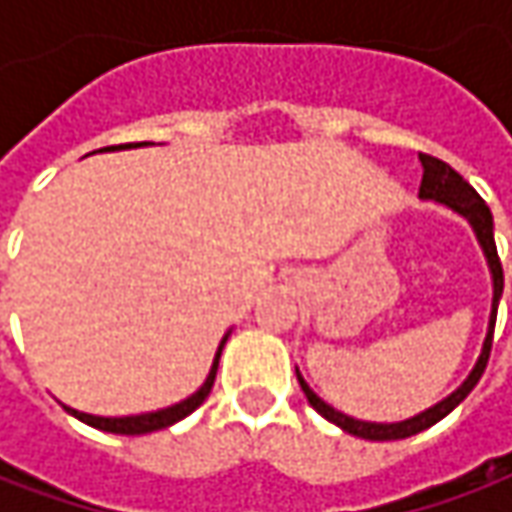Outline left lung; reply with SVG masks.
I'll use <instances>...</instances> for the list:
<instances>
[{
  "instance_id": "obj_1",
  "label": "left lung",
  "mask_w": 512,
  "mask_h": 512,
  "mask_svg": "<svg viewBox=\"0 0 512 512\" xmlns=\"http://www.w3.org/2000/svg\"><path fill=\"white\" fill-rule=\"evenodd\" d=\"M419 159H422V168H424L422 187H419V199H424V202H439V205L450 207L453 213H459V216H464V219L470 222L473 233H476V239H479V245H482L487 267H490V279H493V305H490V322H487V336H484L482 353H479V359H476V364H473V370L467 373V379H464V382L459 384L447 399L436 402L433 407H427V410H422V413H416V416H410V419H404V422H362V419H353V416H347V413H342V410L330 407L325 399H319V396L310 390V384L302 379V373L296 370L299 384H302V390H305L307 402H310V407H313L319 416H325L327 422H333L336 427H342L344 433L359 436V439H370V442H396V439L416 436V433H422V430H427V427H433L436 422H442L447 413H453V410L467 399V393H470V390L479 384V379H482L484 367H487V359H490L493 327H496L499 299H502V290H504V273H502V262H499V250H496V239H493V213H490V207L484 205L482 196H479L473 187L467 185L462 176L450 168L447 162L436 159V156H427V153H419Z\"/></svg>"
}]
</instances>
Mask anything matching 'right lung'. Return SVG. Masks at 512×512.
<instances>
[{
	"label": "right lung",
	"mask_w": 512,
	"mask_h": 512,
	"mask_svg": "<svg viewBox=\"0 0 512 512\" xmlns=\"http://www.w3.org/2000/svg\"><path fill=\"white\" fill-rule=\"evenodd\" d=\"M142 145H150V142H139V145H116V148L102 150H128L142 148ZM227 336H230V330H227L225 336H222V342H219V350H216V356H213L210 373H207V379L202 382V387H199L196 393H190L182 402L162 407V410H153V413H139V416H93V413H79V410H73V407H65V410H68L70 416H76L79 422L90 424V427H96V430H105V433H119V436H142V433H153V430H165L170 424L182 422L185 416H190V413L210 396V387L216 382V370H219V359H222V347H225Z\"/></svg>",
	"instance_id": "obj_1"
}]
</instances>
